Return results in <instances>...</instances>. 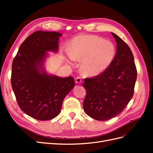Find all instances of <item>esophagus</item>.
<instances>
[{
    "mask_svg": "<svg viewBox=\"0 0 153 153\" xmlns=\"http://www.w3.org/2000/svg\"><path fill=\"white\" fill-rule=\"evenodd\" d=\"M75 82L76 84H81L82 82V78L80 76H78L75 78Z\"/></svg>",
    "mask_w": 153,
    "mask_h": 153,
    "instance_id": "1",
    "label": "esophagus"
}]
</instances>
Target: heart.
Listing matches in <instances>:
<instances>
[{
	"mask_svg": "<svg viewBox=\"0 0 153 153\" xmlns=\"http://www.w3.org/2000/svg\"><path fill=\"white\" fill-rule=\"evenodd\" d=\"M115 48L109 41L94 35L76 36L69 45L71 60L81 62V70L85 75L95 76L105 72L115 57Z\"/></svg>",
	"mask_w": 153,
	"mask_h": 153,
	"instance_id": "1",
	"label": "heart"
}]
</instances>
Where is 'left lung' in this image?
I'll list each match as a JSON object with an SVG mask.
<instances>
[{
	"label": "left lung",
	"instance_id": "obj_1",
	"mask_svg": "<svg viewBox=\"0 0 153 153\" xmlns=\"http://www.w3.org/2000/svg\"><path fill=\"white\" fill-rule=\"evenodd\" d=\"M117 43V52L106 70L85 78L84 112L98 121H106L122 112L132 98L137 72L131 49L112 32Z\"/></svg>",
	"mask_w": 153,
	"mask_h": 153
}]
</instances>
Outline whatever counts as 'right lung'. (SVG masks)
I'll return each instance as SVG.
<instances>
[{
	"instance_id": "1",
	"label": "right lung",
	"mask_w": 153,
	"mask_h": 153,
	"mask_svg": "<svg viewBox=\"0 0 153 153\" xmlns=\"http://www.w3.org/2000/svg\"><path fill=\"white\" fill-rule=\"evenodd\" d=\"M62 34L38 30L27 37L13 59L11 85L21 110L30 117L47 121L61 112L63 100L75 86L73 78L48 74V52L57 53Z\"/></svg>"
}]
</instances>
